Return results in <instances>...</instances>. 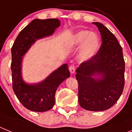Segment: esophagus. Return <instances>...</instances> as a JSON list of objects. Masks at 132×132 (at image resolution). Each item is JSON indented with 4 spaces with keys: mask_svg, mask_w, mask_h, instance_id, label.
<instances>
[{
    "mask_svg": "<svg viewBox=\"0 0 132 132\" xmlns=\"http://www.w3.org/2000/svg\"><path fill=\"white\" fill-rule=\"evenodd\" d=\"M75 70H76V68H75V66L73 64H72V65L69 66V71L70 72L71 74H74L75 72Z\"/></svg>",
    "mask_w": 132,
    "mask_h": 132,
    "instance_id": "obj_1",
    "label": "esophagus"
}]
</instances>
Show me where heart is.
I'll list each match as a JSON object with an SVG mask.
<instances>
[{"mask_svg":"<svg viewBox=\"0 0 132 132\" xmlns=\"http://www.w3.org/2000/svg\"><path fill=\"white\" fill-rule=\"evenodd\" d=\"M80 48L79 57L82 61L91 59L98 52L101 45L99 37L95 33L87 30L77 32L72 37L70 45L72 47Z\"/></svg>","mask_w":132,"mask_h":132,"instance_id":"heart-1","label":"heart"}]
</instances>
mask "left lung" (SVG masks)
Wrapping results in <instances>:
<instances>
[{"label": "left lung", "instance_id": "1", "mask_svg": "<svg viewBox=\"0 0 132 132\" xmlns=\"http://www.w3.org/2000/svg\"><path fill=\"white\" fill-rule=\"evenodd\" d=\"M98 27L102 43L95 56L81 63L76 70L78 102L86 110L101 111L115 105L124 87L125 61L116 36L102 23ZM98 76L96 78L95 76Z\"/></svg>", "mask_w": 132, "mask_h": 132}]
</instances>
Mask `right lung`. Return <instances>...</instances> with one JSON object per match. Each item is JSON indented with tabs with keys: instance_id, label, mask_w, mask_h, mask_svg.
Instances as JSON below:
<instances>
[{
	"instance_id": "add662e5",
	"label": "right lung",
	"mask_w": 132,
	"mask_h": 132,
	"mask_svg": "<svg viewBox=\"0 0 132 132\" xmlns=\"http://www.w3.org/2000/svg\"><path fill=\"white\" fill-rule=\"evenodd\" d=\"M60 25L57 19L34 20L20 32L11 48L13 89L20 103L32 111L44 112L52 109L57 87L70 75L68 65L64 64L42 82L28 85L21 76L23 56L35 40L52 35Z\"/></svg>"
}]
</instances>
